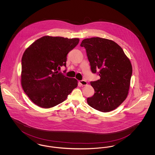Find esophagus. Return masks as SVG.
<instances>
[{"label":"esophagus","instance_id":"34e87169","mask_svg":"<svg viewBox=\"0 0 155 155\" xmlns=\"http://www.w3.org/2000/svg\"><path fill=\"white\" fill-rule=\"evenodd\" d=\"M79 84L82 85V86H84V85H87V81H85V80H81V81H78Z\"/></svg>","mask_w":155,"mask_h":155}]
</instances>
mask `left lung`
I'll return each mask as SVG.
<instances>
[{
    "label": "left lung",
    "instance_id": "8db88e82",
    "mask_svg": "<svg viewBox=\"0 0 155 155\" xmlns=\"http://www.w3.org/2000/svg\"><path fill=\"white\" fill-rule=\"evenodd\" d=\"M80 46L86 50L92 73L101 77L91 82L95 94L87 98V103L102 112L114 110L125 101L128 94L133 73L130 60L123 49L109 39L87 38Z\"/></svg>",
    "mask_w": 155,
    "mask_h": 155
}]
</instances>
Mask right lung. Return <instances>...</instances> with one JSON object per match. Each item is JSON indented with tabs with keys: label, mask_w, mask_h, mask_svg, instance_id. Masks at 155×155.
<instances>
[{
	"label": "right lung",
	"mask_w": 155,
	"mask_h": 155,
	"mask_svg": "<svg viewBox=\"0 0 155 155\" xmlns=\"http://www.w3.org/2000/svg\"><path fill=\"white\" fill-rule=\"evenodd\" d=\"M78 38L45 36L28 48L21 60V85L32 102L50 108L63 102L77 87V80L58 70L66 67L67 55ZM66 71V70H65Z\"/></svg>",
	"instance_id": "1"
}]
</instances>
